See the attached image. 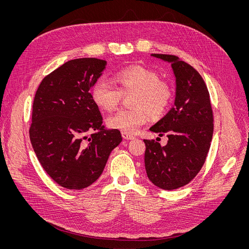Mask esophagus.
<instances>
[{
    "mask_svg": "<svg viewBox=\"0 0 249 249\" xmlns=\"http://www.w3.org/2000/svg\"><path fill=\"white\" fill-rule=\"evenodd\" d=\"M122 137L125 140H133L134 139V136H132V135H130L128 133H124V132H122Z\"/></svg>",
    "mask_w": 249,
    "mask_h": 249,
    "instance_id": "esophagus-1",
    "label": "esophagus"
}]
</instances>
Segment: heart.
Listing matches in <instances>:
<instances>
[{
	"mask_svg": "<svg viewBox=\"0 0 249 249\" xmlns=\"http://www.w3.org/2000/svg\"><path fill=\"white\" fill-rule=\"evenodd\" d=\"M113 86L104 79H98L91 88V98L100 108L111 111L123 96H130L133 108L123 109L107 119L110 128L128 134H136L148 122V111L153 115L164 112L172 99L170 86L160 80L155 71L143 66L125 68L114 76Z\"/></svg>",
	"mask_w": 249,
	"mask_h": 249,
	"instance_id": "obj_1",
	"label": "heart"
}]
</instances>
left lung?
Here are the masks:
<instances>
[{"instance_id": "left-lung-1", "label": "left lung", "mask_w": 249, "mask_h": 249, "mask_svg": "<svg viewBox=\"0 0 249 249\" xmlns=\"http://www.w3.org/2000/svg\"><path fill=\"white\" fill-rule=\"evenodd\" d=\"M171 64L176 82L173 107L151 131L166 134L161 147L155 140L146 144L145 166L149 179L158 187L173 190L188 184L201 170L214 131V118L207 86L197 71L167 54H152Z\"/></svg>"}]
</instances>
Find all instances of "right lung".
I'll return each instance as SVG.
<instances>
[{"label":"right lung","mask_w":249,"mask_h":249,"mask_svg":"<svg viewBox=\"0 0 249 249\" xmlns=\"http://www.w3.org/2000/svg\"><path fill=\"white\" fill-rule=\"evenodd\" d=\"M105 66L96 58L68 61L42 80L34 96L32 148L47 174L70 190L96 181L122 141L119 130L104 128L91 98L90 89Z\"/></svg>","instance_id":"right-lung-1"}]
</instances>
